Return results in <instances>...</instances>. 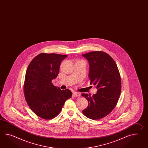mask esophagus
Returning a JSON list of instances; mask_svg holds the SVG:
<instances>
[{
  "mask_svg": "<svg viewBox=\"0 0 148 148\" xmlns=\"http://www.w3.org/2000/svg\"><path fill=\"white\" fill-rule=\"evenodd\" d=\"M73 95H74V96L77 97H79L81 96V94L79 93V92H74Z\"/></svg>",
  "mask_w": 148,
  "mask_h": 148,
  "instance_id": "1",
  "label": "esophagus"
}]
</instances>
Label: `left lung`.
<instances>
[{
	"label": "left lung",
	"instance_id": "8db88e82",
	"mask_svg": "<svg viewBox=\"0 0 148 148\" xmlns=\"http://www.w3.org/2000/svg\"><path fill=\"white\" fill-rule=\"evenodd\" d=\"M82 56L89 61L90 84L97 89L92 96L82 94L88 101L82 113L90 119H101L112 112L119 100L121 90L119 69L113 58L104 52L92 51Z\"/></svg>",
	"mask_w": 148,
	"mask_h": 148
}]
</instances>
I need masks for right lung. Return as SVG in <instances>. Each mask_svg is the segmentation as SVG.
Segmentation results:
<instances>
[{
    "label": "right lung",
    "instance_id": "1",
    "mask_svg": "<svg viewBox=\"0 0 148 148\" xmlns=\"http://www.w3.org/2000/svg\"><path fill=\"white\" fill-rule=\"evenodd\" d=\"M67 55L42 53L30 62L25 73L23 91L25 101L40 118L50 120L57 116L67 99L69 89L62 90L52 83L59 72L61 61Z\"/></svg>",
    "mask_w": 148,
    "mask_h": 148
}]
</instances>
